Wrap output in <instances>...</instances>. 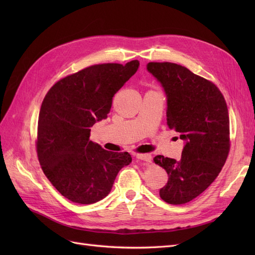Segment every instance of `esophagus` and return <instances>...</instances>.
Masks as SVG:
<instances>
[{
	"mask_svg": "<svg viewBox=\"0 0 255 255\" xmlns=\"http://www.w3.org/2000/svg\"><path fill=\"white\" fill-rule=\"evenodd\" d=\"M136 157L138 159L145 161V163H151V160H152L151 154H148V153H138L137 155H136Z\"/></svg>",
	"mask_w": 255,
	"mask_h": 255,
	"instance_id": "esophagus-1",
	"label": "esophagus"
}]
</instances>
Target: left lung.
I'll list each match as a JSON object with an SVG mask.
<instances>
[{
	"label": "left lung",
	"instance_id": "obj_1",
	"mask_svg": "<svg viewBox=\"0 0 255 255\" xmlns=\"http://www.w3.org/2000/svg\"><path fill=\"white\" fill-rule=\"evenodd\" d=\"M167 96V125L185 141L180 160L157 155L168 173L159 196L169 204L197 198L220 173L230 152V119L226 100L216 85L173 63H149Z\"/></svg>",
	"mask_w": 255,
	"mask_h": 255
}]
</instances>
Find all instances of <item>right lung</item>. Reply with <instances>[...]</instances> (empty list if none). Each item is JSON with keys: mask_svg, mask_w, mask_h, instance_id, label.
<instances>
[{"mask_svg": "<svg viewBox=\"0 0 255 255\" xmlns=\"http://www.w3.org/2000/svg\"><path fill=\"white\" fill-rule=\"evenodd\" d=\"M139 61L99 64L59 80L45 95L38 119L36 150L42 171L74 203L92 204L110 194L129 153L104 150L91 141L90 128L105 119L113 97Z\"/></svg>", "mask_w": 255, "mask_h": 255, "instance_id": "obj_1", "label": "right lung"}]
</instances>
